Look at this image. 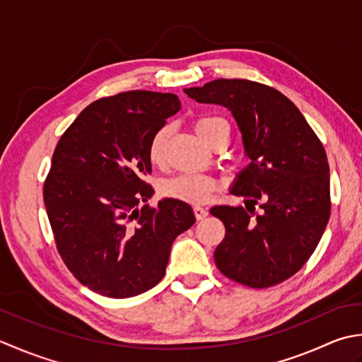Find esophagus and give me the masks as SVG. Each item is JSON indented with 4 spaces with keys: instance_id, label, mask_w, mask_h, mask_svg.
<instances>
[{
    "instance_id": "obj_1",
    "label": "esophagus",
    "mask_w": 362,
    "mask_h": 362,
    "mask_svg": "<svg viewBox=\"0 0 362 362\" xmlns=\"http://www.w3.org/2000/svg\"><path fill=\"white\" fill-rule=\"evenodd\" d=\"M194 214L197 220H203L204 217H208V209L203 208V206H194Z\"/></svg>"
}]
</instances>
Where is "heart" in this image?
I'll return each instance as SVG.
<instances>
[{"label": "heart", "mask_w": 362, "mask_h": 362, "mask_svg": "<svg viewBox=\"0 0 362 362\" xmlns=\"http://www.w3.org/2000/svg\"><path fill=\"white\" fill-rule=\"evenodd\" d=\"M194 128L198 137L208 145L218 129L225 128L230 131L228 123L220 117H202L194 123ZM168 137H170V127H162L153 134L148 144V151H146L153 165L160 167L165 164ZM218 189V181L206 175H178L172 180L164 181L160 186L162 195L194 204L208 202Z\"/></svg>", "instance_id": "b5f03b06"}]
</instances>
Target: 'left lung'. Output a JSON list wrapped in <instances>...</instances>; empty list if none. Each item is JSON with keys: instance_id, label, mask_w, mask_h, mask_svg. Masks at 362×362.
Instances as JSON below:
<instances>
[{"instance_id": "1", "label": "left lung", "mask_w": 362, "mask_h": 362, "mask_svg": "<svg viewBox=\"0 0 362 362\" xmlns=\"http://www.w3.org/2000/svg\"><path fill=\"white\" fill-rule=\"evenodd\" d=\"M184 92L197 103L230 109L252 159L231 189L247 198V209L209 211L225 225L214 252L217 269L253 289L286 281L311 257L329 218V165L320 139L298 107L270 86L216 79ZM257 202L263 211L255 216Z\"/></svg>"}]
</instances>
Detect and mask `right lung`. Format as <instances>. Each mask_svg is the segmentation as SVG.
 Listing matches in <instances>:
<instances>
[{"label":"right lung","mask_w":362,"mask_h":362,"mask_svg":"<svg viewBox=\"0 0 362 362\" xmlns=\"http://www.w3.org/2000/svg\"><path fill=\"white\" fill-rule=\"evenodd\" d=\"M181 109L173 93L131 90L88 105L59 139L43 202L64 264L110 298L146 292L165 275L172 243L195 223L192 208L153 195L148 144Z\"/></svg>","instance_id":"1"}]
</instances>
